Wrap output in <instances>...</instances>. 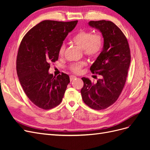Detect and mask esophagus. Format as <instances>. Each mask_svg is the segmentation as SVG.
Here are the masks:
<instances>
[{"label":"esophagus","instance_id":"esophagus-1","mask_svg":"<svg viewBox=\"0 0 150 150\" xmlns=\"http://www.w3.org/2000/svg\"><path fill=\"white\" fill-rule=\"evenodd\" d=\"M75 78H76V76H70V81H73Z\"/></svg>","mask_w":150,"mask_h":150}]
</instances>
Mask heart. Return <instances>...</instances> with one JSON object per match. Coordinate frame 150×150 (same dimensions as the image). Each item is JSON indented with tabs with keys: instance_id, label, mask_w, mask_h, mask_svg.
Segmentation results:
<instances>
[{
	"instance_id": "1",
	"label": "heart",
	"mask_w": 150,
	"mask_h": 150,
	"mask_svg": "<svg viewBox=\"0 0 150 150\" xmlns=\"http://www.w3.org/2000/svg\"><path fill=\"white\" fill-rule=\"evenodd\" d=\"M72 42L83 49L85 56L93 58L101 52L103 46V38L100 34H93L89 30H81L72 38ZM64 51L65 46L62 44L59 50V56H62ZM86 65V62L84 61L76 62L71 64L69 68L71 72L75 74H79L82 71V68Z\"/></svg>"
}]
</instances>
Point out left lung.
<instances>
[{"mask_svg":"<svg viewBox=\"0 0 150 150\" xmlns=\"http://www.w3.org/2000/svg\"><path fill=\"white\" fill-rule=\"evenodd\" d=\"M89 25L101 32L104 38L101 52L90 67L93 74L102 76L96 83L82 78L81 93L84 103L96 110L115 103L123 89L131 62L130 49L126 36L111 21H90Z\"/></svg>","mask_w":150,"mask_h":150,"instance_id":"8db88e82","label":"left lung"}]
</instances>
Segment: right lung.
Instances as JSON below:
<instances>
[{
  "instance_id": "1",
  "label": "right lung",
  "mask_w": 150,
  "mask_h": 150,
  "mask_svg": "<svg viewBox=\"0 0 150 150\" xmlns=\"http://www.w3.org/2000/svg\"><path fill=\"white\" fill-rule=\"evenodd\" d=\"M78 21H44L24 35L18 51L16 69L27 96L35 106L50 110L58 106L70 83L67 74L49 73L50 64L58 60L59 50Z\"/></svg>"
}]
</instances>
